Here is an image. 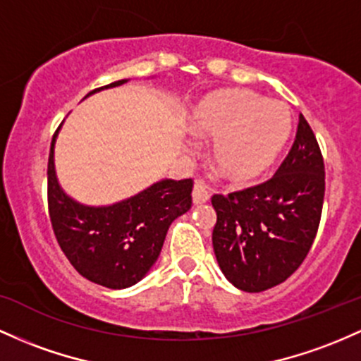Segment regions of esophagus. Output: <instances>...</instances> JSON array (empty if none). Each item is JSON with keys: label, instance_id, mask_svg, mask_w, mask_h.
<instances>
[{"label": "esophagus", "instance_id": "34e87169", "mask_svg": "<svg viewBox=\"0 0 361 361\" xmlns=\"http://www.w3.org/2000/svg\"><path fill=\"white\" fill-rule=\"evenodd\" d=\"M192 199H193V204H195V205L204 204V202H207L209 199H211V193H209L207 185H205L204 181H195V185H193Z\"/></svg>", "mask_w": 361, "mask_h": 361}]
</instances>
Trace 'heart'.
<instances>
[{
    "instance_id": "heart-1",
    "label": "heart",
    "mask_w": 361,
    "mask_h": 361,
    "mask_svg": "<svg viewBox=\"0 0 361 361\" xmlns=\"http://www.w3.org/2000/svg\"><path fill=\"white\" fill-rule=\"evenodd\" d=\"M193 132L216 138L214 161L231 181L247 183L274 164L293 130L286 102L247 89H223L200 99L190 113Z\"/></svg>"
}]
</instances>
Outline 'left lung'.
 Segmentation results:
<instances>
[{"label":"left lung","mask_w":361,"mask_h":361,"mask_svg":"<svg viewBox=\"0 0 361 361\" xmlns=\"http://www.w3.org/2000/svg\"><path fill=\"white\" fill-rule=\"evenodd\" d=\"M324 192L322 152L300 114L291 150L271 180L212 197V247L226 279L248 293L284 283L312 248Z\"/></svg>","instance_id":"1"}]
</instances>
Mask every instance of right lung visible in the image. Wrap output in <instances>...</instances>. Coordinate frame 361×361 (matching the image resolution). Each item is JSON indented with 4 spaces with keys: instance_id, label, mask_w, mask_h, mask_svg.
I'll return each mask as SVG.
<instances>
[{
    "instance_id": "add662e5",
    "label": "right lung",
    "mask_w": 361,
    "mask_h": 361,
    "mask_svg": "<svg viewBox=\"0 0 361 361\" xmlns=\"http://www.w3.org/2000/svg\"><path fill=\"white\" fill-rule=\"evenodd\" d=\"M125 82H113L85 97ZM58 130L47 161V207L59 247L85 279L111 290L133 286L157 260L173 221L192 207L193 181L161 180L130 199L102 207L78 204L58 183Z\"/></svg>"
}]
</instances>
